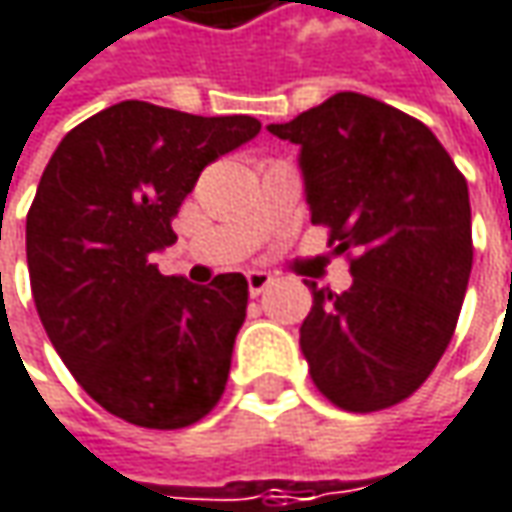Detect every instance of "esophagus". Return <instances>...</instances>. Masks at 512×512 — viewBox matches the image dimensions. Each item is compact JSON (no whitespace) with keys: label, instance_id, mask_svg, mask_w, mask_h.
<instances>
[{"label":"esophagus","instance_id":"34e87169","mask_svg":"<svg viewBox=\"0 0 512 512\" xmlns=\"http://www.w3.org/2000/svg\"><path fill=\"white\" fill-rule=\"evenodd\" d=\"M275 278L269 275V272H260V269H252V272H246V284H249V292L252 295H260L266 286L272 284Z\"/></svg>","mask_w":512,"mask_h":512}]
</instances>
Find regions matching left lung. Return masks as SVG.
Wrapping results in <instances>:
<instances>
[{"instance_id":"obj_1","label":"left lung","mask_w":512,"mask_h":512,"mask_svg":"<svg viewBox=\"0 0 512 512\" xmlns=\"http://www.w3.org/2000/svg\"><path fill=\"white\" fill-rule=\"evenodd\" d=\"M269 133L301 147L310 220L350 255L347 292L307 284L310 376L345 411L397 406L435 371L458 324L472 272L466 179L426 124L359 92Z\"/></svg>"}]
</instances>
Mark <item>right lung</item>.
Returning <instances> with one entry per match:
<instances>
[{"mask_svg": "<svg viewBox=\"0 0 512 512\" xmlns=\"http://www.w3.org/2000/svg\"><path fill=\"white\" fill-rule=\"evenodd\" d=\"M260 133L252 115L202 118L121 101L57 144L25 223L31 292L80 388L144 429H185L226 391L246 321L240 272L208 286L162 275L153 252L202 167Z\"/></svg>", "mask_w": 512, "mask_h": 512, "instance_id": "add662e5", "label": "right lung"}]
</instances>
